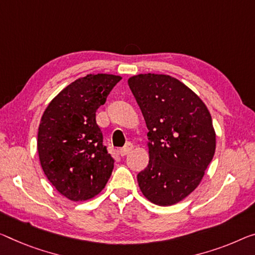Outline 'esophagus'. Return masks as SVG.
<instances>
[{
	"label": "esophagus",
	"mask_w": 255,
	"mask_h": 255,
	"mask_svg": "<svg viewBox=\"0 0 255 255\" xmlns=\"http://www.w3.org/2000/svg\"><path fill=\"white\" fill-rule=\"evenodd\" d=\"M133 149V144L131 142H128L125 146L122 148V149H120V155L121 156H125L128 155V152H131V150Z\"/></svg>",
	"instance_id": "1"
}]
</instances>
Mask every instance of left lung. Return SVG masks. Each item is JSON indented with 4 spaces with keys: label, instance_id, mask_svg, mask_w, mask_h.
Returning a JSON list of instances; mask_svg holds the SVG:
<instances>
[{
    "label": "left lung",
    "instance_id": "1",
    "mask_svg": "<svg viewBox=\"0 0 255 255\" xmlns=\"http://www.w3.org/2000/svg\"><path fill=\"white\" fill-rule=\"evenodd\" d=\"M128 83L149 131V163L136 177L139 187L154 204L173 205L196 189L213 158L212 117L177 78L139 74Z\"/></svg>",
    "mask_w": 255,
    "mask_h": 255
}]
</instances>
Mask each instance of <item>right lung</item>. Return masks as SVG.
<instances>
[{
  "mask_svg": "<svg viewBox=\"0 0 255 255\" xmlns=\"http://www.w3.org/2000/svg\"><path fill=\"white\" fill-rule=\"evenodd\" d=\"M121 80L111 74L78 78L51 101L42 116L37 134L42 168L70 201L95 197L111 178L114 159L104 146L96 113Z\"/></svg>",
  "mask_w": 255,
  "mask_h": 255,
  "instance_id": "right-lung-1",
  "label": "right lung"
}]
</instances>
